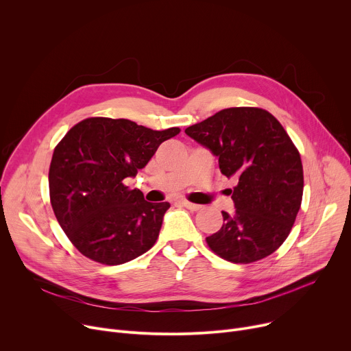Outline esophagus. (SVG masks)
I'll return each mask as SVG.
<instances>
[{
    "instance_id": "esophagus-1",
    "label": "esophagus",
    "mask_w": 351,
    "mask_h": 351,
    "mask_svg": "<svg viewBox=\"0 0 351 351\" xmlns=\"http://www.w3.org/2000/svg\"><path fill=\"white\" fill-rule=\"evenodd\" d=\"M179 203H180L182 206H184L186 208L192 210V212H197V210H200V208H202V206H200V204H195V203H191V202H188V200H180Z\"/></svg>"
}]
</instances>
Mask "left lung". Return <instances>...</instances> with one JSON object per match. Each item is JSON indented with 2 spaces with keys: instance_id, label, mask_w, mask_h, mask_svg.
I'll use <instances>...</instances> for the list:
<instances>
[{
  "instance_id": "1",
  "label": "left lung",
  "mask_w": 351,
  "mask_h": 351,
  "mask_svg": "<svg viewBox=\"0 0 351 351\" xmlns=\"http://www.w3.org/2000/svg\"><path fill=\"white\" fill-rule=\"evenodd\" d=\"M215 156L228 179L236 210L206 239L221 258L250 264L271 255L289 236L300 208L303 169L289 135L263 108H226L184 130Z\"/></svg>"
}]
</instances>
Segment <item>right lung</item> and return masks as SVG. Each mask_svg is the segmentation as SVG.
<instances>
[{
  "instance_id": "right-lung-1",
  "label": "right lung",
  "mask_w": 351,
  "mask_h": 351,
  "mask_svg": "<svg viewBox=\"0 0 351 351\" xmlns=\"http://www.w3.org/2000/svg\"><path fill=\"white\" fill-rule=\"evenodd\" d=\"M179 132L176 127L156 131L125 119L95 117L63 136L49 168L51 203L62 230L87 258L120 265L155 244L171 204L147 202L124 180Z\"/></svg>"
}]
</instances>
